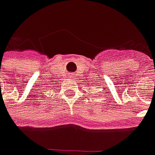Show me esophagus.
<instances>
[{
    "instance_id": "esophagus-1",
    "label": "esophagus",
    "mask_w": 155,
    "mask_h": 155,
    "mask_svg": "<svg viewBox=\"0 0 155 155\" xmlns=\"http://www.w3.org/2000/svg\"><path fill=\"white\" fill-rule=\"evenodd\" d=\"M72 77H73V76H70V78H72Z\"/></svg>"
}]
</instances>
